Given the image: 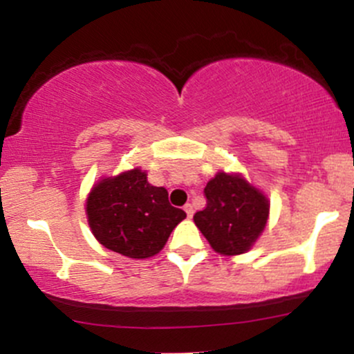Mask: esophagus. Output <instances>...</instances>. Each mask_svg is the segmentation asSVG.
<instances>
[{
	"instance_id": "obj_1",
	"label": "esophagus",
	"mask_w": 354,
	"mask_h": 354,
	"mask_svg": "<svg viewBox=\"0 0 354 354\" xmlns=\"http://www.w3.org/2000/svg\"><path fill=\"white\" fill-rule=\"evenodd\" d=\"M185 213H186V216H188V218H193V206H191L189 203H188V205H185Z\"/></svg>"
}]
</instances>
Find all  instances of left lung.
<instances>
[{
    "instance_id": "8db88e82",
    "label": "left lung",
    "mask_w": 354,
    "mask_h": 354,
    "mask_svg": "<svg viewBox=\"0 0 354 354\" xmlns=\"http://www.w3.org/2000/svg\"><path fill=\"white\" fill-rule=\"evenodd\" d=\"M206 206L194 214V225L214 251L236 256L251 250L261 236L270 201L239 173L219 171L205 188Z\"/></svg>"
}]
</instances>
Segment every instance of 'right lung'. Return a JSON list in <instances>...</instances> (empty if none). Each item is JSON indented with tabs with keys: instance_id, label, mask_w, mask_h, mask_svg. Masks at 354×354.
<instances>
[{
	"instance_id": "add662e5",
	"label": "right lung",
	"mask_w": 354,
	"mask_h": 354,
	"mask_svg": "<svg viewBox=\"0 0 354 354\" xmlns=\"http://www.w3.org/2000/svg\"><path fill=\"white\" fill-rule=\"evenodd\" d=\"M86 216L91 233L104 248L145 259L163 250L186 213L169 205L163 186L149 185L146 171L133 168L93 185Z\"/></svg>"
}]
</instances>
